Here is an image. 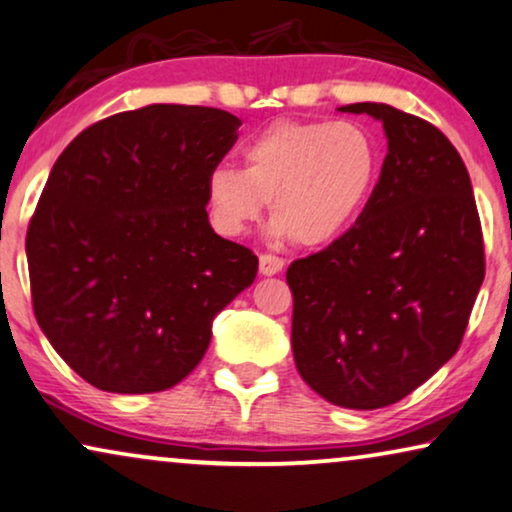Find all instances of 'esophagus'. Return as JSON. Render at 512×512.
Masks as SVG:
<instances>
[{
    "label": "esophagus",
    "mask_w": 512,
    "mask_h": 512,
    "mask_svg": "<svg viewBox=\"0 0 512 512\" xmlns=\"http://www.w3.org/2000/svg\"><path fill=\"white\" fill-rule=\"evenodd\" d=\"M283 267H286L283 257L271 255V252H262L260 255V274L274 276V274H278V271H283Z\"/></svg>",
    "instance_id": "obj_1"
}]
</instances>
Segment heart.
<instances>
[{
  "label": "heart",
  "mask_w": 512,
  "mask_h": 512,
  "mask_svg": "<svg viewBox=\"0 0 512 512\" xmlns=\"http://www.w3.org/2000/svg\"><path fill=\"white\" fill-rule=\"evenodd\" d=\"M375 174L378 148L357 122L276 120L243 146V172L210 170L205 196L226 236H243L269 203L276 234L314 248L357 222Z\"/></svg>",
  "instance_id": "heart-1"
}]
</instances>
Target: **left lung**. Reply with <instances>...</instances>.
I'll use <instances>...</instances> for the list:
<instances>
[{
    "label": "left lung",
    "instance_id": "8db88e82",
    "mask_svg": "<svg viewBox=\"0 0 512 512\" xmlns=\"http://www.w3.org/2000/svg\"><path fill=\"white\" fill-rule=\"evenodd\" d=\"M387 155L354 226L286 271L293 357L331 404H397L461 347L484 281V238L461 155L435 125L387 103Z\"/></svg>",
    "mask_w": 512,
    "mask_h": 512
}]
</instances>
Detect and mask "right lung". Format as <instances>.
<instances>
[{
    "instance_id": "right-lung-1",
    "label": "right lung",
    "mask_w": 512,
    "mask_h": 512,
    "mask_svg": "<svg viewBox=\"0 0 512 512\" xmlns=\"http://www.w3.org/2000/svg\"><path fill=\"white\" fill-rule=\"evenodd\" d=\"M238 127L219 108L153 103L94 122L51 167L25 236L32 309L89 385L170 390L255 281V252L217 236L205 210Z\"/></svg>"
}]
</instances>
